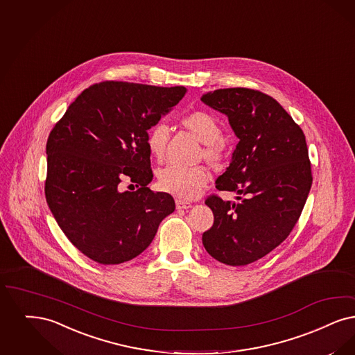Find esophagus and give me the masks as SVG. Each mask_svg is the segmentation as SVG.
I'll use <instances>...</instances> for the list:
<instances>
[{
    "label": "esophagus",
    "mask_w": 355,
    "mask_h": 355,
    "mask_svg": "<svg viewBox=\"0 0 355 355\" xmlns=\"http://www.w3.org/2000/svg\"><path fill=\"white\" fill-rule=\"evenodd\" d=\"M175 206L178 210H187L191 207V203L190 202H186V200H181V199H177L175 200Z\"/></svg>",
    "instance_id": "1"
}]
</instances>
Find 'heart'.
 <instances>
[{
  "label": "heart",
  "mask_w": 355,
  "mask_h": 355,
  "mask_svg": "<svg viewBox=\"0 0 355 355\" xmlns=\"http://www.w3.org/2000/svg\"><path fill=\"white\" fill-rule=\"evenodd\" d=\"M182 125L191 132L199 141L203 142V158L214 166H220L226 162L227 150L222 141V127L213 114L205 111H194L182 119ZM169 141V128L162 123L148 130L146 145L150 155L157 161H162ZM209 173L202 168H181L168 166L158 174V186L161 190L182 199L198 197L200 191L209 184Z\"/></svg>",
  "instance_id": "heart-1"
}]
</instances>
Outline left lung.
I'll return each mask as SVG.
<instances>
[{
  "label": "left lung",
  "mask_w": 355,
  "mask_h": 355,
  "mask_svg": "<svg viewBox=\"0 0 355 355\" xmlns=\"http://www.w3.org/2000/svg\"><path fill=\"white\" fill-rule=\"evenodd\" d=\"M200 100L226 114L239 139L215 186L245 197L206 199L214 225L202 243L218 261L247 266L282 244L297 223L313 180L305 135L276 100L260 91L225 88Z\"/></svg>",
  "instance_id": "1"
}]
</instances>
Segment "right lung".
Wrapping results in <instances>:
<instances>
[{"label":"right lung","mask_w":355,"mask_h":355,"mask_svg":"<svg viewBox=\"0 0 355 355\" xmlns=\"http://www.w3.org/2000/svg\"><path fill=\"white\" fill-rule=\"evenodd\" d=\"M184 87L103 82L85 89L50 132L44 194L69 241L99 264L140 255L174 211L153 193L148 130L180 103ZM130 180L133 192H123Z\"/></svg>","instance_id":"right-lung-1"}]
</instances>
